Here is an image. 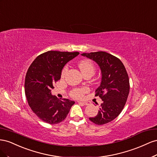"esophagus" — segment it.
I'll return each instance as SVG.
<instances>
[{"instance_id": "esophagus-1", "label": "esophagus", "mask_w": 157, "mask_h": 157, "mask_svg": "<svg viewBox=\"0 0 157 157\" xmlns=\"http://www.w3.org/2000/svg\"><path fill=\"white\" fill-rule=\"evenodd\" d=\"M78 103H80V104L83 105H89L88 102H79V101H78Z\"/></svg>"}]
</instances>
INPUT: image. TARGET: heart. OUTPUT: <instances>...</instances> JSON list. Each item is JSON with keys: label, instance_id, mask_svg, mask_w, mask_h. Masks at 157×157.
<instances>
[{"label": "heart", "instance_id": "1", "mask_svg": "<svg viewBox=\"0 0 157 157\" xmlns=\"http://www.w3.org/2000/svg\"><path fill=\"white\" fill-rule=\"evenodd\" d=\"M78 66L83 75L87 74L93 75L95 72V67L94 66L93 62L89 60L86 59L81 60L78 63ZM67 70H68V66H65L62 70V77H64ZM87 89L86 87L75 88L72 89V90L70 91V95L71 97H73L74 98H81L83 97L84 94L87 93Z\"/></svg>", "mask_w": 157, "mask_h": 157}]
</instances>
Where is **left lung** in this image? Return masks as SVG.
<instances>
[{
	"instance_id": "8db88e82",
	"label": "left lung",
	"mask_w": 157,
	"mask_h": 157,
	"mask_svg": "<svg viewBox=\"0 0 157 157\" xmlns=\"http://www.w3.org/2000/svg\"><path fill=\"white\" fill-rule=\"evenodd\" d=\"M82 56L95 61L102 73L101 86L95 91L102 102L95 117L89 118L97 125H103L114 120L122 111L129 92L128 74L118 58L105 51L83 53Z\"/></svg>"
}]
</instances>
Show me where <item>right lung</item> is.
Masks as SVG:
<instances>
[{"label":"right lung","mask_w":157,"mask_h":157,"mask_svg":"<svg viewBox=\"0 0 157 157\" xmlns=\"http://www.w3.org/2000/svg\"><path fill=\"white\" fill-rule=\"evenodd\" d=\"M79 52L49 51L39 55L27 71L25 93L29 106L37 117L49 124H56L66 118L75 102L59 100L51 89L60 79L62 70Z\"/></svg>","instance_id":"1"}]
</instances>
